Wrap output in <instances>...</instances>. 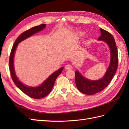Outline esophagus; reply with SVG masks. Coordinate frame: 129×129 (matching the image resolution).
Masks as SVG:
<instances>
[{
  "mask_svg": "<svg viewBox=\"0 0 129 129\" xmlns=\"http://www.w3.org/2000/svg\"><path fill=\"white\" fill-rule=\"evenodd\" d=\"M73 67L72 66V65H69V64H67L65 65V69L66 70H72V69H73Z\"/></svg>",
  "mask_w": 129,
  "mask_h": 129,
  "instance_id": "esophagus-1",
  "label": "esophagus"
}]
</instances>
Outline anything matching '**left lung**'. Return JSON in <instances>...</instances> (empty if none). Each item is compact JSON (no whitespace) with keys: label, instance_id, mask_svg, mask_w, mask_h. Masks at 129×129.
Segmentation results:
<instances>
[{"label":"left lung","instance_id":"obj_1","mask_svg":"<svg viewBox=\"0 0 129 129\" xmlns=\"http://www.w3.org/2000/svg\"><path fill=\"white\" fill-rule=\"evenodd\" d=\"M101 36L98 40L104 41L108 45L110 53V64L106 73L98 80H90L81 74L78 70L75 72V84L81 92L86 95H94L102 91L110 83L117 69L118 54L114 37L110 33L100 28Z\"/></svg>","mask_w":129,"mask_h":129}]
</instances>
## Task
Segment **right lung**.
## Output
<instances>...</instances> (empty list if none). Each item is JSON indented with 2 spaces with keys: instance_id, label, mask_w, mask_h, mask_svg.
Instances as JSON below:
<instances>
[{
  "instance_id": "right-lung-1",
  "label": "right lung",
  "mask_w": 129,
  "mask_h": 129,
  "mask_svg": "<svg viewBox=\"0 0 129 129\" xmlns=\"http://www.w3.org/2000/svg\"><path fill=\"white\" fill-rule=\"evenodd\" d=\"M46 27V24H41L39 26H34L28 30L24 31L18 37L14 44L11 51L9 57V68L11 76L14 83H15L18 88L21 90L33 99H41L45 97L51 91L56 78L61 73L64 67L60 68L59 70L52 73L49 77L39 85L37 86H30L25 85L19 80L16 76L14 68V55L16 49L17 48L18 44L27 38L33 36L34 34L42 31Z\"/></svg>"
}]
</instances>
